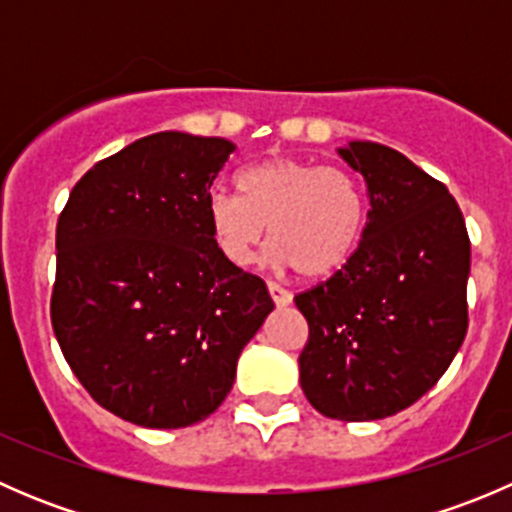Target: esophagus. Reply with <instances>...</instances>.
<instances>
[{
  "label": "esophagus",
  "mask_w": 512,
  "mask_h": 512,
  "mask_svg": "<svg viewBox=\"0 0 512 512\" xmlns=\"http://www.w3.org/2000/svg\"><path fill=\"white\" fill-rule=\"evenodd\" d=\"M267 289H270V297L277 307H287V304L292 302V292L285 287H280L277 282H267Z\"/></svg>",
  "instance_id": "34e87169"
}]
</instances>
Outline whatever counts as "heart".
I'll return each instance as SVG.
<instances>
[{
    "label": "heart",
    "instance_id": "obj_1",
    "mask_svg": "<svg viewBox=\"0 0 512 512\" xmlns=\"http://www.w3.org/2000/svg\"><path fill=\"white\" fill-rule=\"evenodd\" d=\"M240 195L215 190L208 218L227 262L245 267L270 225L272 262L309 280L342 270L359 245L366 200L356 175L339 165L272 156L237 180Z\"/></svg>",
    "mask_w": 512,
    "mask_h": 512
}]
</instances>
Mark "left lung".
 <instances>
[{"label":"left lung","instance_id":"8db88e82","mask_svg":"<svg viewBox=\"0 0 512 512\" xmlns=\"http://www.w3.org/2000/svg\"><path fill=\"white\" fill-rule=\"evenodd\" d=\"M339 156L371 208L347 265L294 297L309 324L299 384L319 414L376 421L416 404L461 349L471 240L446 185L404 153L352 141Z\"/></svg>","mask_w":512,"mask_h":512}]
</instances>
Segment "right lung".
<instances>
[{
  "label": "right lung",
  "mask_w": 512,
  "mask_h": 512,
  "mask_svg": "<svg viewBox=\"0 0 512 512\" xmlns=\"http://www.w3.org/2000/svg\"><path fill=\"white\" fill-rule=\"evenodd\" d=\"M232 151L225 138L153 133L98 160L56 223V342L91 399L136 426L213 414L275 309L210 227V188Z\"/></svg>",
  "instance_id": "add662e5"
}]
</instances>
